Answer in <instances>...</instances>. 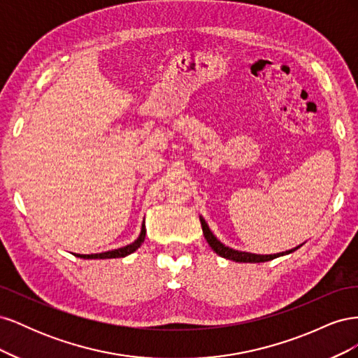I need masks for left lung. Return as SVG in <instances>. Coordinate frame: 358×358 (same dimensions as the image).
Instances as JSON below:
<instances>
[{"instance_id": "8db88e82", "label": "left lung", "mask_w": 358, "mask_h": 358, "mask_svg": "<svg viewBox=\"0 0 358 358\" xmlns=\"http://www.w3.org/2000/svg\"><path fill=\"white\" fill-rule=\"evenodd\" d=\"M200 222H201V229H203V234L206 237V241H208L209 246L213 249V251L218 254L222 258L227 259H233L236 263H264V262H270V259L278 258V257H282L287 254L294 252L296 249H299L301 245L296 246L289 249V251L285 252H279V254H270V255H259V254H251V252H243V251H236L233 248L225 246L224 243H221L216 237L213 236V233L210 231L209 225L206 224V221L203 220V216H200Z\"/></svg>"}]
</instances>
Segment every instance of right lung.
Wrapping results in <instances>:
<instances>
[{"label":"right lung","mask_w":358,"mask_h":358,"mask_svg":"<svg viewBox=\"0 0 358 358\" xmlns=\"http://www.w3.org/2000/svg\"><path fill=\"white\" fill-rule=\"evenodd\" d=\"M145 236H146V229H145V221L142 224V231H140L137 239L129 243L127 246H122V248H117V249H113V251H107V252H101V254H74L76 257L79 258H85V259H96V258H122V257H127L129 254H133L134 251H137V249L142 246V243L145 242Z\"/></svg>","instance_id":"right-lung-1"}]
</instances>
